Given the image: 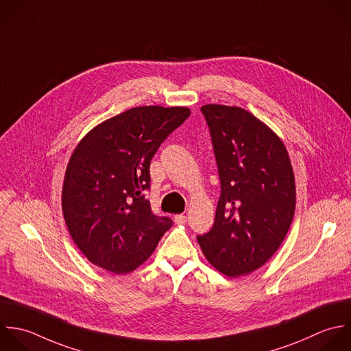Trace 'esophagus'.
I'll return each mask as SVG.
<instances>
[{
    "label": "esophagus",
    "mask_w": 351,
    "mask_h": 351,
    "mask_svg": "<svg viewBox=\"0 0 351 351\" xmlns=\"http://www.w3.org/2000/svg\"><path fill=\"white\" fill-rule=\"evenodd\" d=\"M173 220H175L176 224H184L187 221V216L186 215H176L173 217Z\"/></svg>",
    "instance_id": "obj_1"
}]
</instances>
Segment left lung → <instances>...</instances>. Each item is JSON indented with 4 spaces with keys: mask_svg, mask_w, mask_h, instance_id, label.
<instances>
[{
    "mask_svg": "<svg viewBox=\"0 0 351 351\" xmlns=\"http://www.w3.org/2000/svg\"><path fill=\"white\" fill-rule=\"evenodd\" d=\"M221 182L212 230L197 237L206 260L230 278L261 268L280 247L295 212V178L283 141L239 106L201 108Z\"/></svg>",
    "mask_w": 351,
    "mask_h": 351,
    "instance_id": "obj_1",
    "label": "left lung"
}]
</instances>
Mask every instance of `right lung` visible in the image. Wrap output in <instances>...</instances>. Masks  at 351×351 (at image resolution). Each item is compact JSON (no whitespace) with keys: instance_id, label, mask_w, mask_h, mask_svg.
Returning a JSON list of instances; mask_svg holds the SVG:
<instances>
[{"instance_id":"right-lung-1","label":"right lung","mask_w":351,"mask_h":351,"mask_svg":"<svg viewBox=\"0 0 351 351\" xmlns=\"http://www.w3.org/2000/svg\"><path fill=\"white\" fill-rule=\"evenodd\" d=\"M191 110L136 106L90 130L66 165L61 205L72 241L86 258L116 275L143 264L172 220L152 213L142 194L150 161Z\"/></svg>"}]
</instances>
